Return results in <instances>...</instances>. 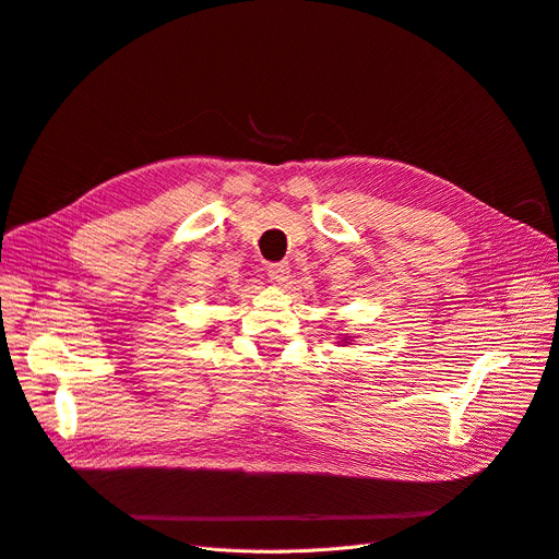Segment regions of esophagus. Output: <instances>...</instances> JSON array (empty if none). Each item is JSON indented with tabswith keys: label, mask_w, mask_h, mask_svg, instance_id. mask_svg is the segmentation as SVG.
Returning a JSON list of instances; mask_svg holds the SVG:
<instances>
[{
	"label": "esophagus",
	"mask_w": 559,
	"mask_h": 559,
	"mask_svg": "<svg viewBox=\"0 0 559 559\" xmlns=\"http://www.w3.org/2000/svg\"><path fill=\"white\" fill-rule=\"evenodd\" d=\"M267 277L275 284H284L288 280V263H271L267 265Z\"/></svg>",
	"instance_id": "1"
}]
</instances>
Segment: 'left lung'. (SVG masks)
I'll return each mask as SVG.
<instances>
[{"mask_svg": "<svg viewBox=\"0 0 559 559\" xmlns=\"http://www.w3.org/2000/svg\"><path fill=\"white\" fill-rule=\"evenodd\" d=\"M340 340H342V342H337L340 346H348V344H350V337H346V334H344V337L340 334Z\"/></svg>", "mask_w": 559, "mask_h": 559, "instance_id": "obj_1", "label": "left lung"}]
</instances>
